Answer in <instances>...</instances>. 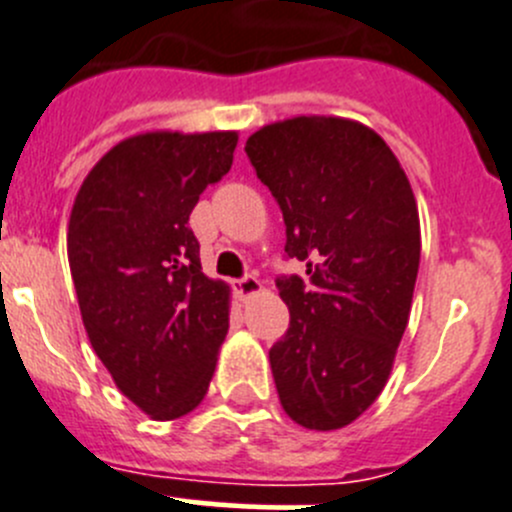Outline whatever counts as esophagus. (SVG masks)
<instances>
[{
    "label": "esophagus",
    "instance_id": "1",
    "mask_svg": "<svg viewBox=\"0 0 512 512\" xmlns=\"http://www.w3.org/2000/svg\"><path fill=\"white\" fill-rule=\"evenodd\" d=\"M235 292L240 299H250V297H255V294L262 292V282L257 280V277L247 275V277H242V280L235 282Z\"/></svg>",
    "mask_w": 512,
    "mask_h": 512
}]
</instances>
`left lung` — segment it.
<instances>
[{
  "instance_id": "obj_1",
  "label": "left lung",
  "mask_w": 512,
  "mask_h": 512,
  "mask_svg": "<svg viewBox=\"0 0 512 512\" xmlns=\"http://www.w3.org/2000/svg\"><path fill=\"white\" fill-rule=\"evenodd\" d=\"M257 178L287 225L309 285L277 280L289 329L270 349L285 414L309 431L356 421L384 391L406 332L421 260L409 178L374 128L294 116L247 138Z\"/></svg>"
}]
</instances>
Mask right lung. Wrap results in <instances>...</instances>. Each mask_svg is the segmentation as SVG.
<instances>
[{
  "instance_id": "right-lung-1",
  "label": "right lung",
  "mask_w": 512,
  "mask_h": 512,
  "mask_svg": "<svg viewBox=\"0 0 512 512\" xmlns=\"http://www.w3.org/2000/svg\"><path fill=\"white\" fill-rule=\"evenodd\" d=\"M237 131H143L98 158L76 193L66 250L81 319L126 399L173 421L208 394L230 285L200 267L188 227L230 170Z\"/></svg>"
}]
</instances>
